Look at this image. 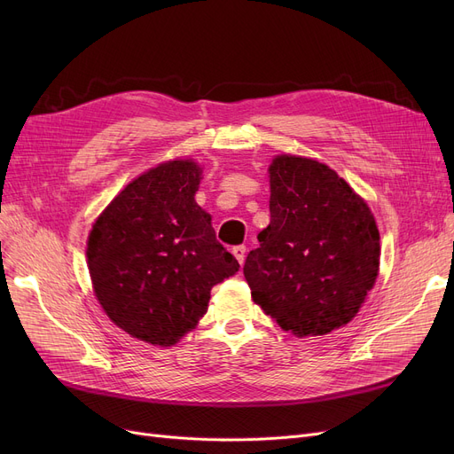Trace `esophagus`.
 Segmentation results:
<instances>
[{
    "instance_id": "34e87169",
    "label": "esophagus",
    "mask_w": 454,
    "mask_h": 454,
    "mask_svg": "<svg viewBox=\"0 0 454 454\" xmlns=\"http://www.w3.org/2000/svg\"><path fill=\"white\" fill-rule=\"evenodd\" d=\"M231 254L235 255V259L239 261V263L243 265L245 263V257H247V247L245 245H237L231 248Z\"/></svg>"
}]
</instances>
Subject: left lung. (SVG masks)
Here are the masks:
<instances>
[{
	"label": "left lung",
	"instance_id": "obj_1",
	"mask_svg": "<svg viewBox=\"0 0 454 454\" xmlns=\"http://www.w3.org/2000/svg\"><path fill=\"white\" fill-rule=\"evenodd\" d=\"M245 261L252 298L296 337L346 325L373 287L379 230L366 202L327 165L278 156L270 224Z\"/></svg>",
	"mask_w": 454,
	"mask_h": 454
}]
</instances>
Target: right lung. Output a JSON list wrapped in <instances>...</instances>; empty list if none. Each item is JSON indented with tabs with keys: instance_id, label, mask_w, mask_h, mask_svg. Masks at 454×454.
I'll return each mask as SVG.
<instances>
[{
	"instance_id": "1",
	"label": "right lung",
	"mask_w": 454,
	"mask_h": 454,
	"mask_svg": "<svg viewBox=\"0 0 454 454\" xmlns=\"http://www.w3.org/2000/svg\"><path fill=\"white\" fill-rule=\"evenodd\" d=\"M200 167L161 163L95 221L88 269L99 303L129 335L171 346L206 315L215 285L239 270L195 202Z\"/></svg>"
}]
</instances>
